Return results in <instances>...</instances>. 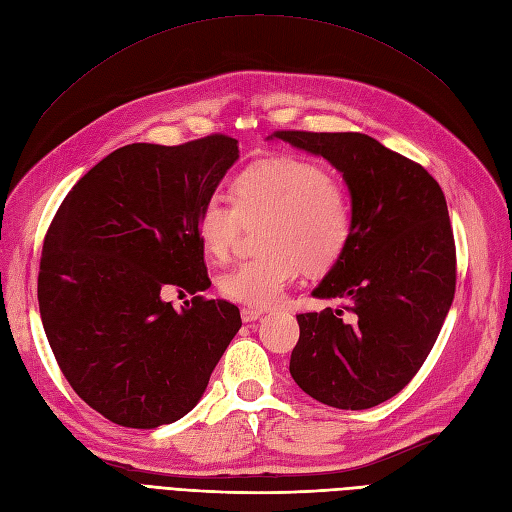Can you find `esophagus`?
I'll return each instance as SVG.
<instances>
[{"label": "esophagus", "instance_id": "1", "mask_svg": "<svg viewBox=\"0 0 512 512\" xmlns=\"http://www.w3.org/2000/svg\"><path fill=\"white\" fill-rule=\"evenodd\" d=\"M262 316V309H254V307H243L241 309V320L243 322H254Z\"/></svg>", "mask_w": 512, "mask_h": 512}]
</instances>
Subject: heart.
Here are the masks:
<instances>
[{
  "instance_id": "b5f03b06",
  "label": "heart",
  "mask_w": 512,
  "mask_h": 512,
  "mask_svg": "<svg viewBox=\"0 0 512 512\" xmlns=\"http://www.w3.org/2000/svg\"><path fill=\"white\" fill-rule=\"evenodd\" d=\"M230 200L209 196L196 235L213 260L230 254L243 224H258L262 254L220 275L226 299L267 307L282 299L303 269L322 273L344 256L354 230L352 196L322 164L277 158L245 168L230 183Z\"/></svg>"
}]
</instances>
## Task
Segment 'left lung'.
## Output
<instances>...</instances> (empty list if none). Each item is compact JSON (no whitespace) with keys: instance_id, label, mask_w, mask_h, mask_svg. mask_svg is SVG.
<instances>
[{"instance_id":"1","label":"left lung","mask_w":512,"mask_h":512,"mask_svg":"<svg viewBox=\"0 0 512 512\" xmlns=\"http://www.w3.org/2000/svg\"><path fill=\"white\" fill-rule=\"evenodd\" d=\"M342 170L354 205L344 256L314 290L339 305L299 314L290 374L322 404L374 408L406 389L451 309L457 252L440 183L361 132L277 130Z\"/></svg>"}]
</instances>
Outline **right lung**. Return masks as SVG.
Listing matches in <instances>:
<instances>
[{"instance_id": "add662e5", "label": "right lung", "mask_w": 512, "mask_h": 512, "mask_svg": "<svg viewBox=\"0 0 512 512\" xmlns=\"http://www.w3.org/2000/svg\"><path fill=\"white\" fill-rule=\"evenodd\" d=\"M237 158V141L220 132L126 145L76 181L46 230V339L74 393L121 427L188 414L241 329L228 301L197 294L181 313L163 301L170 287L211 286L196 218Z\"/></svg>"}]
</instances>
